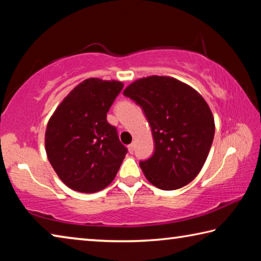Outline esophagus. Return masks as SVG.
I'll return each instance as SVG.
<instances>
[{"label": "esophagus", "mask_w": 261, "mask_h": 261, "mask_svg": "<svg viewBox=\"0 0 261 261\" xmlns=\"http://www.w3.org/2000/svg\"><path fill=\"white\" fill-rule=\"evenodd\" d=\"M127 149H129V153L132 154L135 152V144H130L129 146H127Z\"/></svg>", "instance_id": "1"}]
</instances>
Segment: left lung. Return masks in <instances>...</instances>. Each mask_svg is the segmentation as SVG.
<instances>
[{"label":"left lung","instance_id":"1","mask_svg":"<svg viewBox=\"0 0 261 261\" xmlns=\"http://www.w3.org/2000/svg\"><path fill=\"white\" fill-rule=\"evenodd\" d=\"M123 94L143 108L151 125L155 151L139 163L148 182L170 191L196 178L215 132L205 99L191 86L167 76L140 78Z\"/></svg>","mask_w":261,"mask_h":261}]
</instances>
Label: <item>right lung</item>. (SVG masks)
Listing matches in <instances>:
<instances>
[{
	"mask_svg": "<svg viewBox=\"0 0 261 261\" xmlns=\"http://www.w3.org/2000/svg\"><path fill=\"white\" fill-rule=\"evenodd\" d=\"M123 83L88 78L59 105L47 124L46 153L67 187L94 193L113 182L127 153L107 113Z\"/></svg>",
	"mask_w": 261,
	"mask_h": 261,
	"instance_id": "1",
	"label": "right lung"
}]
</instances>
